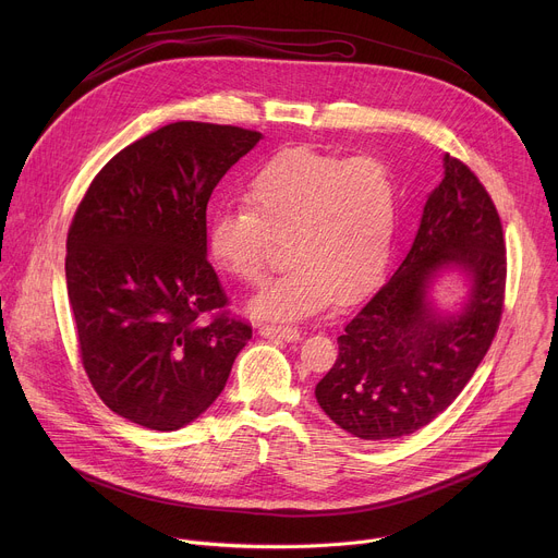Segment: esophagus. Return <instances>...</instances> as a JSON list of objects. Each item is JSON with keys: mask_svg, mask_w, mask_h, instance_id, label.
<instances>
[{"mask_svg": "<svg viewBox=\"0 0 558 558\" xmlns=\"http://www.w3.org/2000/svg\"><path fill=\"white\" fill-rule=\"evenodd\" d=\"M260 336L293 342V340L300 338V329L293 327V325H260Z\"/></svg>", "mask_w": 558, "mask_h": 558, "instance_id": "1", "label": "esophagus"}]
</instances>
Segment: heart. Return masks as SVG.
<instances>
[{"mask_svg":"<svg viewBox=\"0 0 558 558\" xmlns=\"http://www.w3.org/2000/svg\"><path fill=\"white\" fill-rule=\"evenodd\" d=\"M245 207L209 225V254L245 284L265 282L282 238L291 265L254 302L267 317H295L368 289L386 265L400 190L375 156L284 149L247 181Z\"/></svg>","mask_w":558,"mask_h":558,"instance_id":"heart-1","label":"heart"}]
</instances>
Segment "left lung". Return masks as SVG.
Here are the masks:
<instances>
[{"instance_id":"left-lung-1","label":"left lung","mask_w":558,"mask_h":558,"mask_svg":"<svg viewBox=\"0 0 558 558\" xmlns=\"http://www.w3.org/2000/svg\"><path fill=\"white\" fill-rule=\"evenodd\" d=\"M415 243L397 271L351 315L338 357L317 381L323 411L360 439L411 435L441 415L488 353L506 302V241L499 211L476 174L444 158ZM473 278L461 314L439 316L425 287L441 266Z\"/></svg>"}]
</instances>
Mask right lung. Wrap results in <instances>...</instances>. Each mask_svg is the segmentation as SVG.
I'll use <instances>...</instances> for the list:
<instances>
[{
	"instance_id": "add662e5",
	"label": "right lung",
	"mask_w": 558,
	"mask_h": 558,
	"mask_svg": "<svg viewBox=\"0 0 558 558\" xmlns=\"http://www.w3.org/2000/svg\"><path fill=\"white\" fill-rule=\"evenodd\" d=\"M260 132L177 121L114 154L78 203L65 284L78 355L104 404L179 430L222 392L252 325L207 260V203Z\"/></svg>"
}]
</instances>
